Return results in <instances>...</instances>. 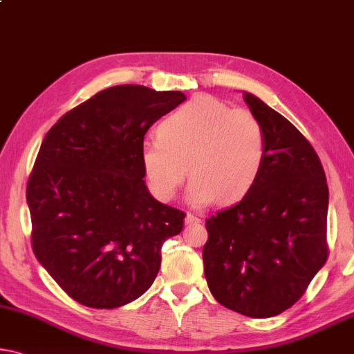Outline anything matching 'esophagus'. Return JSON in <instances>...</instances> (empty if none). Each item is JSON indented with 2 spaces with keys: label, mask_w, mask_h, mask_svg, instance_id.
Returning a JSON list of instances; mask_svg holds the SVG:
<instances>
[{
  "label": "esophagus",
  "mask_w": 354,
  "mask_h": 354,
  "mask_svg": "<svg viewBox=\"0 0 354 354\" xmlns=\"http://www.w3.org/2000/svg\"><path fill=\"white\" fill-rule=\"evenodd\" d=\"M185 223H187V225H196V223H201V218L199 216H196L194 214H187V216H185Z\"/></svg>",
  "instance_id": "obj_1"
}]
</instances>
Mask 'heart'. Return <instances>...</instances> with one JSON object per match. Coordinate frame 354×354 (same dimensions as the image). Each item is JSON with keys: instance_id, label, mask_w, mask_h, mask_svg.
I'll return each mask as SVG.
<instances>
[{"instance_id": "heart-1", "label": "heart", "mask_w": 354, "mask_h": 354, "mask_svg": "<svg viewBox=\"0 0 354 354\" xmlns=\"http://www.w3.org/2000/svg\"><path fill=\"white\" fill-rule=\"evenodd\" d=\"M263 124L247 109H232L199 95L161 123L158 138L142 144L147 183L160 201H171L187 177V199L193 205L242 199L263 169Z\"/></svg>"}]
</instances>
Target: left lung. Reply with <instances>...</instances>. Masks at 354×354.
Segmentation results:
<instances>
[{
	"instance_id": "8db88e82",
	"label": "left lung",
	"mask_w": 354,
	"mask_h": 354,
	"mask_svg": "<svg viewBox=\"0 0 354 354\" xmlns=\"http://www.w3.org/2000/svg\"><path fill=\"white\" fill-rule=\"evenodd\" d=\"M243 100L264 129L263 169L236 205L205 220L204 274L221 306L270 318L295 306L328 259L329 189L295 124L252 93Z\"/></svg>"
}]
</instances>
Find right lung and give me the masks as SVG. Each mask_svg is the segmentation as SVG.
I'll use <instances>...</instances> for the list:
<instances>
[{"instance_id": "obj_1", "label": "right lung", "mask_w": 354, "mask_h": 354, "mask_svg": "<svg viewBox=\"0 0 354 354\" xmlns=\"http://www.w3.org/2000/svg\"><path fill=\"white\" fill-rule=\"evenodd\" d=\"M187 100L182 91L117 85L64 113L42 140L26 185L37 261L74 301L117 308L149 290L161 245L185 212L149 193L144 136Z\"/></svg>"}]
</instances>
